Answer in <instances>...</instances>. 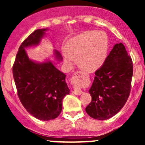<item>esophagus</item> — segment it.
Listing matches in <instances>:
<instances>
[{"mask_svg":"<svg viewBox=\"0 0 145 145\" xmlns=\"http://www.w3.org/2000/svg\"><path fill=\"white\" fill-rule=\"evenodd\" d=\"M88 78L87 74H85L83 71H77L73 75L72 81L76 84H81L86 81ZM73 93L77 95H80L83 93L81 90H74Z\"/></svg>","mask_w":145,"mask_h":145,"instance_id":"esophagus-1","label":"esophagus"}]
</instances>
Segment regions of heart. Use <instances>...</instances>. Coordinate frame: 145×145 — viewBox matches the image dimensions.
Returning <instances> with one entry per match:
<instances>
[{"label": "heart", "instance_id": "heart-1", "mask_svg": "<svg viewBox=\"0 0 145 145\" xmlns=\"http://www.w3.org/2000/svg\"><path fill=\"white\" fill-rule=\"evenodd\" d=\"M109 39L105 32L87 31L71 37L65 44L63 55L66 63L71 66L77 57L80 67L95 71L103 64L109 50Z\"/></svg>", "mask_w": 145, "mask_h": 145}]
</instances>
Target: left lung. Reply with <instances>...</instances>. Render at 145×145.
Here are the masks:
<instances>
[{"mask_svg": "<svg viewBox=\"0 0 145 145\" xmlns=\"http://www.w3.org/2000/svg\"><path fill=\"white\" fill-rule=\"evenodd\" d=\"M132 59L122 43H116L95 71L89 90L92 101L86 108L90 117L97 120L112 118L125 105L131 92Z\"/></svg>", "mask_w": 145, "mask_h": 145, "instance_id": "1", "label": "left lung"}]
</instances>
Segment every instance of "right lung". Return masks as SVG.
Here are the masks:
<instances>
[{"mask_svg":"<svg viewBox=\"0 0 145 145\" xmlns=\"http://www.w3.org/2000/svg\"><path fill=\"white\" fill-rule=\"evenodd\" d=\"M48 29H37L19 48L12 68L13 77L20 102L26 110L41 121L55 119L60 114L62 100L69 94L66 75L46 59L39 62L29 59L25 49L37 46ZM54 57L59 62L62 57L57 50Z\"/></svg>","mask_w":145,"mask_h":145,"instance_id":"right-lung-1","label":"right lung"}]
</instances>
